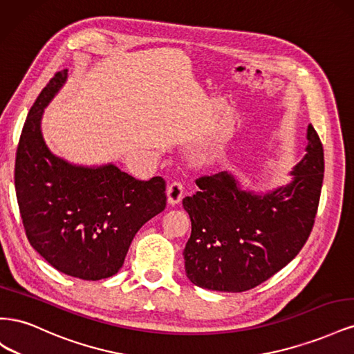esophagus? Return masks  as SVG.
Wrapping results in <instances>:
<instances>
[{
    "mask_svg": "<svg viewBox=\"0 0 354 354\" xmlns=\"http://www.w3.org/2000/svg\"><path fill=\"white\" fill-rule=\"evenodd\" d=\"M185 195V187L180 181H173L168 187H167V201L169 205H177V203L183 199Z\"/></svg>",
    "mask_w": 354,
    "mask_h": 354,
    "instance_id": "1",
    "label": "esophagus"
}]
</instances>
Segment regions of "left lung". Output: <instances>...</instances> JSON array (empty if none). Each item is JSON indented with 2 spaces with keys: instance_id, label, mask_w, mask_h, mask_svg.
I'll return each instance as SVG.
<instances>
[{
  "instance_id": "left-lung-1",
  "label": "left lung",
  "mask_w": 354,
  "mask_h": 354,
  "mask_svg": "<svg viewBox=\"0 0 354 354\" xmlns=\"http://www.w3.org/2000/svg\"><path fill=\"white\" fill-rule=\"evenodd\" d=\"M306 155L283 186L254 190L221 171L196 180L183 199L192 233L183 251L189 281L203 289L243 292L291 261L312 232L324 181V147L307 127Z\"/></svg>"
}]
</instances>
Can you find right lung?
Here are the masks:
<instances>
[{
  "mask_svg": "<svg viewBox=\"0 0 354 354\" xmlns=\"http://www.w3.org/2000/svg\"><path fill=\"white\" fill-rule=\"evenodd\" d=\"M68 81L50 80L29 109L17 146L15 185L26 236L59 272L84 281L121 269L136 233L165 209V180L140 181L115 164L81 165L50 151L42 115Z\"/></svg>",
  "mask_w": 354,
  "mask_h": 354,
  "instance_id": "obj_1",
  "label": "right lung"
}]
</instances>
